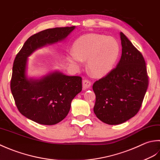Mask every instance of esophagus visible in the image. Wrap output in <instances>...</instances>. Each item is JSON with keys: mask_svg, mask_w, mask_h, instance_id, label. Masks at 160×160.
I'll list each match as a JSON object with an SVG mask.
<instances>
[{"mask_svg": "<svg viewBox=\"0 0 160 160\" xmlns=\"http://www.w3.org/2000/svg\"><path fill=\"white\" fill-rule=\"evenodd\" d=\"M91 82L89 80H87V79H85L83 81V90H86V89H88L90 88L91 86Z\"/></svg>", "mask_w": 160, "mask_h": 160, "instance_id": "1", "label": "esophagus"}]
</instances>
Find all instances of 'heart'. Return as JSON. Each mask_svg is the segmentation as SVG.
<instances>
[{
	"mask_svg": "<svg viewBox=\"0 0 160 160\" xmlns=\"http://www.w3.org/2000/svg\"><path fill=\"white\" fill-rule=\"evenodd\" d=\"M120 53L117 39L99 34H87L74 41L72 51L66 54V58L74 68H79L83 61H87L89 72L93 77H102L115 66Z\"/></svg>",
	"mask_w": 160,
	"mask_h": 160,
	"instance_id": "heart-1",
	"label": "heart"
}]
</instances>
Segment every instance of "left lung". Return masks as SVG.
Masks as SVG:
<instances>
[{"instance_id":"8db88e82","label":"left lung","mask_w":160,"mask_h":160,"mask_svg":"<svg viewBox=\"0 0 160 160\" xmlns=\"http://www.w3.org/2000/svg\"><path fill=\"white\" fill-rule=\"evenodd\" d=\"M119 35L122 53L118 64L92 86L96 96L94 112L109 125L120 124L134 117L142 106L148 86L142 54L122 32Z\"/></svg>"}]
</instances>
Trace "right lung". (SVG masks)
I'll return each instance as SVG.
<instances>
[{"label": "right lung", "mask_w": 160, "mask_h": 160, "mask_svg": "<svg viewBox=\"0 0 160 160\" xmlns=\"http://www.w3.org/2000/svg\"><path fill=\"white\" fill-rule=\"evenodd\" d=\"M75 28L47 29L31 36L15 58L10 86L16 105L22 115L40 124L54 125L68 115L72 101L82 90L81 77L59 70L29 77L28 57L38 49L64 41Z\"/></svg>", "instance_id": "obj_1"}]
</instances>
